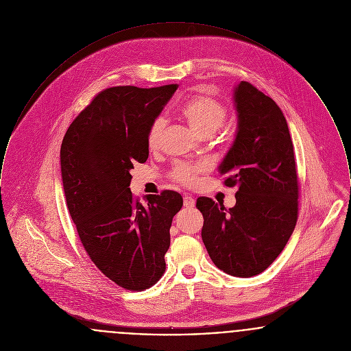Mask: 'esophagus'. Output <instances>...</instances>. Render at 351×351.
<instances>
[{
	"label": "esophagus",
	"instance_id": "obj_1",
	"mask_svg": "<svg viewBox=\"0 0 351 351\" xmlns=\"http://www.w3.org/2000/svg\"><path fill=\"white\" fill-rule=\"evenodd\" d=\"M184 207H187V208L194 207V206H195V199H194L193 197H190V195H184Z\"/></svg>",
	"mask_w": 351,
	"mask_h": 351
}]
</instances>
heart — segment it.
<instances>
[{
    "label": "heart",
    "mask_w": 351,
    "mask_h": 351,
    "mask_svg": "<svg viewBox=\"0 0 351 351\" xmlns=\"http://www.w3.org/2000/svg\"><path fill=\"white\" fill-rule=\"evenodd\" d=\"M180 116L187 125L198 134L208 137L221 128L227 117L224 103L210 93H198L187 99L178 108ZM167 121L164 117H157L152 121L147 134V144L150 150L160 147L161 137ZM207 169L206 164H184L180 162L171 170V178L184 186L197 184L198 176Z\"/></svg>",
    "instance_id": "1"
}]
</instances>
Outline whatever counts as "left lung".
Wrapping results in <instances>:
<instances>
[{
  "label": "left lung",
  "instance_id": "left-lung-1",
  "mask_svg": "<svg viewBox=\"0 0 351 351\" xmlns=\"http://www.w3.org/2000/svg\"><path fill=\"white\" fill-rule=\"evenodd\" d=\"M238 130L219 167L224 184L238 187L237 204L199 197L202 240L214 264L231 276L265 271L295 230L298 178L287 120L276 103L248 82L234 90Z\"/></svg>",
  "mask_w": 351,
  "mask_h": 351
}]
</instances>
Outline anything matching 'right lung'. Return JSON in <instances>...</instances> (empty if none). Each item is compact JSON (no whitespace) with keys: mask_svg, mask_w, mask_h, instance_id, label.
<instances>
[{"mask_svg":"<svg viewBox=\"0 0 351 351\" xmlns=\"http://www.w3.org/2000/svg\"><path fill=\"white\" fill-rule=\"evenodd\" d=\"M177 84L111 87L77 114L60 147L66 203L93 264L128 291H144L165 272L173 217L184 199L165 190L147 203L132 195L130 169L148 160L147 134Z\"/></svg>","mask_w":351,"mask_h":351,"instance_id":"obj_1","label":"right lung"}]
</instances>
